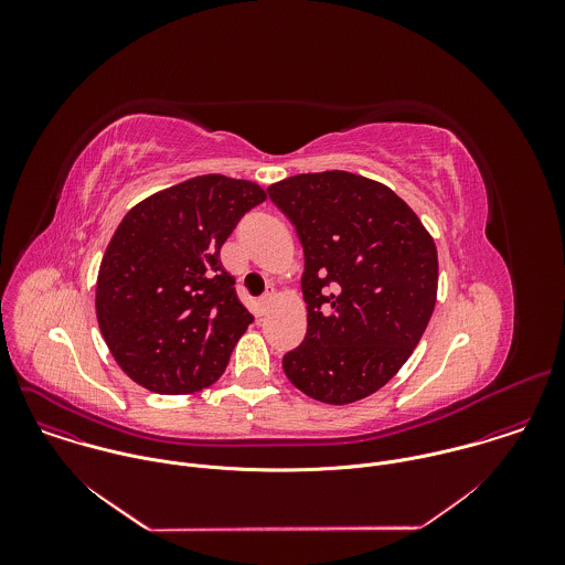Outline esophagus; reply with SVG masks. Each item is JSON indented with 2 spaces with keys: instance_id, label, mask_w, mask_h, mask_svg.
I'll use <instances>...</instances> for the list:
<instances>
[{
  "instance_id": "1",
  "label": "esophagus",
  "mask_w": 565,
  "mask_h": 565,
  "mask_svg": "<svg viewBox=\"0 0 565 565\" xmlns=\"http://www.w3.org/2000/svg\"><path fill=\"white\" fill-rule=\"evenodd\" d=\"M274 298H276L274 289H271V291H265V294L258 298V316H263V313L269 309V305L274 302Z\"/></svg>"
}]
</instances>
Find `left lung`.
<instances>
[{
    "label": "left lung",
    "mask_w": 565,
    "mask_h": 565,
    "mask_svg": "<svg viewBox=\"0 0 565 565\" xmlns=\"http://www.w3.org/2000/svg\"><path fill=\"white\" fill-rule=\"evenodd\" d=\"M267 193L305 252L307 334L282 370L320 403H356L394 379L428 326L435 243L390 186L356 173H300Z\"/></svg>",
    "instance_id": "left-lung-1"
}]
</instances>
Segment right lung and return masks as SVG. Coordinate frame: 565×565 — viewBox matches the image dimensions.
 Listing matches in <instances>:
<instances>
[{
	"label": "right lung",
	"mask_w": 565,
	"mask_h": 565,
	"mask_svg": "<svg viewBox=\"0 0 565 565\" xmlns=\"http://www.w3.org/2000/svg\"><path fill=\"white\" fill-rule=\"evenodd\" d=\"M265 191L198 175L137 204L97 274L95 311L119 367L154 394H193L226 370L252 316L220 249Z\"/></svg>",
	"instance_id": "right-lung-1"
}]
</instances>
